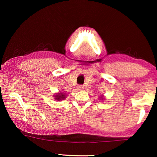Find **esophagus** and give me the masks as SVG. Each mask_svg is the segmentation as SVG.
Wrapping results in <instances>:
<instances>
[{
	"mask_svg": "<svg viewBox=\"0 0 157 157\" xmlns=\"http://www.w3.org/2000/svg\"><path fill=\"white\" fill-rule=\"evenodd\" d=\"M83 89H84V87L82 86H78V89L79 90H83Z\"/></svg>",
	"mask_w": 157,
	"mask_h": 157,
	"instance_id": "1",
	"label": "esophagus"
}]
</instances>
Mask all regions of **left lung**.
I'll return each instance as SVG.
<instances>
[{"label":"left lung","instance_id":"8db88e82","mask_svg":"<svg viewBox=\"0 0 157 157\" xmlns=\"http://www.w3.org/2000/svg\"><path fill=\"white\" fill-rule=\"evenodd\" d=\"M100 100H103V97H100Z\"/></svg>","mask_w":157,"mask_h":157}]
</instances>
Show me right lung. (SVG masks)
Wrapping results in <instances>:
<instances>
[{
    "label": "right lung",
    "instance_id": "right-lung-1",
    "mask_svg": "<svg viewBox=\"0 0 157 157\" xmlns=\"http://www.w3.org/2000/svg\"><path fill=\"white\" fill-rule=\"evenodd\" d=\"M66 94L65 93H63V92H60L58 94H57L55 95V97L57 100H63V99L66 98Z\"/></svg>",
    "mask_w": 157,
    "mask_h": 157
}]
</instances>
